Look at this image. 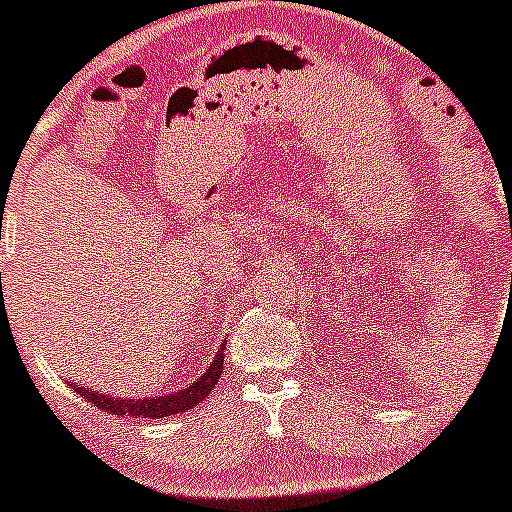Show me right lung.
<instances>
[{"label":"right lung","instance_id":"add662e5","mask_svg":"<svg viewBox=\"0 0 512 512\" xmlns=\"http://www.w3.org/2000/svg\"><path fill=\"white\" fill-rule=\"evenodd\" d=\"M224 347L226 340L221 342L217 357L209 365V370L197 379V382L187 384V387H179L177 392L165 394V397H150V399H128V397H108V394L91 392L88 387H81V384H71L73 392L81 394L83 399L96 404L98 409H105L108 414L118 416H133V419H162V416L182 414L187 409L197 407L202 399H207L212 394L214 384L219 382L221 370H224Z\"/></svg>","mask_w":512,"mask_h":512}]
</instances>
